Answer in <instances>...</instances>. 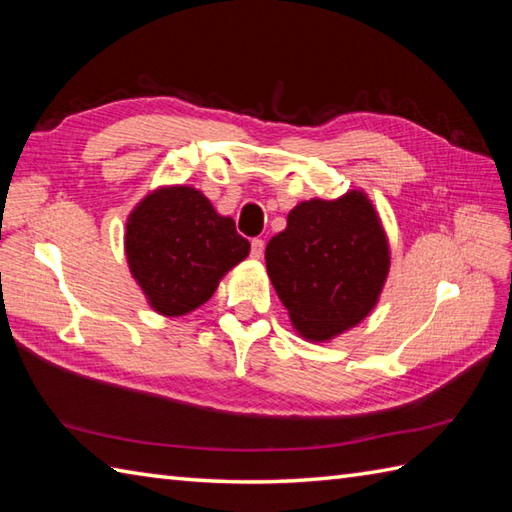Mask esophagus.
Masks as SVG:
<instances>
[{
    "label": "esophagus",
    "mask_w": 512,
    "mask_h": 512,
    "mask_svg": "<svg viewBox=\"0 0 512 512\" xmlns=\"http://www.w3.org/2000/svg\"><path fill=\"white\" fill-rule=\"evenodd\" d=\"M264 248H266L264 239H253V242H250V257L262 259L264 257Z\"/></svg>",
    "instance_id": "1"
}]
</instances>
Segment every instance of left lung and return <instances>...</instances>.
Returning <instances> with one entry per match:
<instances>
[{"instance_id":"obj_1","label":"left lung","mask_w":512,"mask_h":512,"mask_svg":"<svg viewBox=\"0 0 512 512\" xmlns=\"http://www.w3.org/2000/svg\"><path fill=\"white\" fill-rule=\"evenodd\" d=\"M391 266L385 226L363 189L310 198L266 246V270L292 328L328 343L376 308Z\"/></svg>"}]
</instances>
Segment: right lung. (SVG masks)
<instances>
[{"mask_svg": "<svg viewBox=\"0 0 512 512\" xmlns=\"http://www.w3.org/2000/svg\"><path fill=\"white\" fill-rule=\"evenodd\" d=\"M123 244L129 273L162 317H184L204 306L250 253L233 217L217 213L191 184L151 189L127 215Z\"/></svg>", "mask_w": 512, "mask_h": 512, "instance_id": "1", "label": "right lung"}]
</instances>
